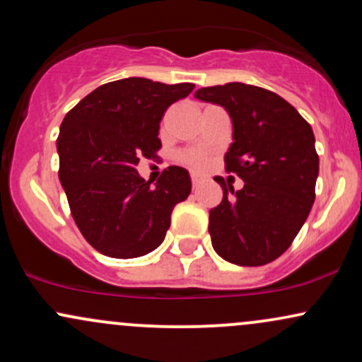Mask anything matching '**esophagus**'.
<instances>
[{
  "mask_svg": "<svg viewBox=\"0 0 362 362\" xmlns=\"http://www.w3.org/2000/svg\"><path fill=\"white\" fill-rule=\"evenodd\" d=\"M190 178H192V185H194V187H197L199 184H201L202 180H204V175H201V173L194 172L192 175H190Z\"/></svg>",
  "mask_w": 362,
  "mask_h": 362,
  "instance_id": "34e87169",
  "label": "esophagus"
}]
</instances>
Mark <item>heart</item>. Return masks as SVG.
Instances as JSON below:
<instances>
[{
  "label": "heart",
  "instance_id": "obj_1",
  "mask_svg": "<svg viewBox=\"0 0 362 362\" xmlns=\"http://www.w3.org/2000/svg\"><path fill=\"white\" fill-rule=\"evenodd\" d=\"M189 161L194 165V167H204L206 165V156L202 155H190Z\"/></svg>",
  "mask_w": 362,
  "mask_h": 362
}]
</instances>
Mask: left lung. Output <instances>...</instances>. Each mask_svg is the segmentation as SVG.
<instances>
[{
	"mask_svg": "<svg viewBox=\"0 0 362 362\" xmlns=\"http://www.w3.org/2000/svg\"><path fill=\"white\" fill-rule=\"evenodd\" d=\"M197 100L221 105L233 124L224 155L228 172L245 182L223 187L209 211V235L219 257L243 267L276 260L300 233L315 202L318 155L311 126L274 91L245 85L206 86Z\"/></svg>",
	"mask_w": 362,
	"mask_h": 362,
	"instance_id": "obj_1",
	"label": "left lung"
}]
</instances>
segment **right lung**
<instances>
[{"label":"right lung","instance_id":"obj_1","mask_svg":"<svg viewBox=\"0 0 362 362\" xmlns=\"http://www.w3.org/2000/svg\"><path fill=\"white\" fill-rule=\"evenodd\" d=\"M192 90V83L124 78L98 86L62 120L61 185L81 235L103 255L134 259L155 250L173 207L189 197L185 168L168 167L153 184L136 167L161 148L165 110Z\"/></svg>","mask_w":362,"mask_h":362}]
</instances>
